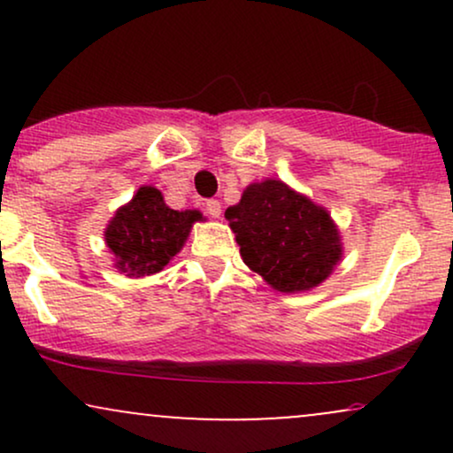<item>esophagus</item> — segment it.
I'll return each mask as SVG.
<instances>
[{
	"label": "esophagus",
	"instance_id": "1",
	"mask_svg": "<svg viewBox=\"0 0 453 453\" xmlns=\"http://www.w3.org/2000/svg\"><path fill=\"white\" fill-rule=\"evenodd\" d=\"M204 206H206V212H209L211 217L219 219L221 217V202L219 200H209Z\"/></svg>",
	"mask_w": 453,
	"mask_h": 453
}]
</instances>
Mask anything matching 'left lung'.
Wrapping results in <instances>:
<instances>
[{
  "instance_id": "left-lung-1",
  "label": "left lung",
  "mask_w": 453,
  "mask_h": 453,
  "mask_svg": "<svg viewBox=\"0 0 453 453\" xmlns=\"http://www.w3.org/2000/svg\"><path fill=\"white\" fill-rule=\"evenodd\" d=\"M226 219L242 262L277 292H309L342 259L341 232L330 212L279 179L249 185Z\"/></svg>"
}]
</instances>
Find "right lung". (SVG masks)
Masks as SVG:
<instances>
[{
    "label": "right lung",
    "mask_w": 453,
    "mask_h": 453,
    "mask_svg": "<svg viewBox=\"0 0 453 453\" xmlns=\"http://www.w3.org/2000/svg\"><path fill=\"white\" fill-rule=\"evenodd\" d=\"M202 219L200 211L170 209L159 189L142 185L108 221L104 241L119 273L132 279L149 277L180 253L194 223Z\"/></svg>",
    "instance_id": "add662e5"
}]
</instances>
